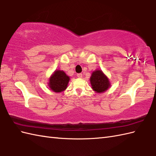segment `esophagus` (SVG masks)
Wrapping results in <instances>:
<instances>
[{"label":"esophagus","mask_w":156,"mask_h":156,"mask_svg":"<svg viewBox=\"0 0 156 156\" xmlns=\"http://www.w3.org/2000/svg\"><path fill=\"white\" fill-rule=\"evenodd\" d=\"M77 77L79 78H81L82 77V74H77Z\"/></svg>","instance_id":"esophagus-1"}]
</instances>
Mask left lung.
<instances>
[{"label": "left lung", "mask_w": 156, "mask_h": 156, "mask_svg": "<svg viewBox=\"0 0 156 156\" xmlns=\"http://www.w3.org/2000/svg\"><path fill=\"white\" fill-rule=\"evenodd\" d=\"M90 82L92 90L97 93H103L111 87L109 79L103 72L98 69L92 73Z\"/></svg>", "instance_id": "1"}]
</instances>
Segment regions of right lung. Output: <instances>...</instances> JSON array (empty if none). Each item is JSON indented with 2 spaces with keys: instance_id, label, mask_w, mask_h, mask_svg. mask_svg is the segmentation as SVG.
<instances>
[{
  "instance_id": "1",
  "label": "right lung",
  "mask_w": 156,
  "mask_h": 156,
  "mask_svg": "<svg viewBox=\"0 0 156 156\" xmlns=\"http://www.w3.org/2000/svg\"><path fill=\"white\" fill-rule=\"evenodd\" d=\"M69 80L70 78L64 71L56 69L49 78L48 87L52 91L61 92L67 88Z\"/></svg>"
}]
</instances>
